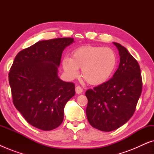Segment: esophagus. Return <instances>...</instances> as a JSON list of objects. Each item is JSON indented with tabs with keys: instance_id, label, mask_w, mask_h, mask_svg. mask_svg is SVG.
<instances>
[{
	"instance_id": "obj_1",
	"label": "esophagus",
	"mask_w": 154,
	"mask_h": 154,
	"mask_svg": "<svg viewBox=\"0 0 154 154\" xmlns=\"http://www.w3.org/2000/svg\"><path fill=\"white\" fill-rule=\"evenodd\" d=\"M75 93L78 94H81L82 92H83V89H82V88L80 87V86H76L75 88Z\"/></svg>"
}]
</instances>
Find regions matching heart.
Here are the masks:
<instances>
[{"instance_id":"b5f03b06","label":"heart","mask_w":154,"mask_h":154,"mask_svg":"<svg viewBox=\"0 0 154 154\" xmlns=\"http://www.w3.org/2000/svg\"><path fill=\"white\" fill-rule=\"evenodd\" d=\"M117 65V56L112 49L102 46L86 45L73 51L71 57H65L62 67L69 79L81 75L88 84L100 85L104 83L113 74Z\"/></svg>"}]
</instances>
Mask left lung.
I'll return each instance as SVG.
<instances>
[{
    "instance_id": "1",
    "label": "left lung",
    "mask_w": 154,
    "mask_h": 154,
    "mask_svg": "<svg viewBox=\"0 0 154 154\" xmlns=\"http://www.w3.org/2000/svg\"><path fill=\"white\" fill-rule=\"evenodd\" d=\"M113 43L119 50V68L110 80L85 92L88 122L93 128L104 132L116 130L129 121L142 90L137 61L125 47Z\"/></svg>"
}]
</instances>
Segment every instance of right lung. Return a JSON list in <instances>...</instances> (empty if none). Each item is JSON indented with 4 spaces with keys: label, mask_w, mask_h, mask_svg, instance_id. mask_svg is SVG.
I'll return each mask as SVG.
<instances>
[{
    "label": "right lung",
    "mask_w": 154,
    "mask_h": 154,
    "mask_svg": "<svg viewBox=\"0 0 154 154\" xmlns=\"http://www.w3.org/2000/svg\"><path fill=\"white\" fill-rule=\"evenodd\" d=\"M73 42L71 38L37 42L19 52L10 69L14 106L40 130L48 131L60 126L65 105L75 94L74 84L58 76L62 52Z\"/></svg>",
    "instance_id": "obj_1"
}]
</instances>
